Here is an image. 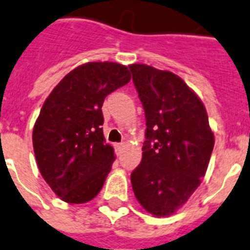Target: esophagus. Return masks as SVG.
Instances as JSON below:
<instances>
[{"instance_id": "obj_1", "label": "esophagus", "mask_w": 250, "mask_h": 250, "mask_svg": "<svg viewBox=\"0 0 250 250\" xmlns=\"http://www.w3.org/2000/svg\"><path fill=\"white\" fill-rule=\"evenodd\" d=\"M116 151H117V154H120V152L123 151L124 147H125V143H116Z\"/></svg>"}]
</instances>
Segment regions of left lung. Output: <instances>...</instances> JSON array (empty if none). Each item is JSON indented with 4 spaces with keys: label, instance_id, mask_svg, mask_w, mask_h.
Wrapping results in <instances>:
<instances>
[{
    "label": "left lung",
    "instance_id": "left-lung-1",
    "mask_svg": "<svg viewBox=\"0 0 250 250\" xmlns=\"http://www.w3.org/2000/svg\"><path fill=\"white\" fill-rule=\"evenodd\" d=\"M146 117L142 162L130 176L147 212L169 216L201 184L214 148V133L202 100L171 71L145 63L129 66Z\"/></svg>",
    "mask_w": 250,
    "mask_h": 250
}]
</instances>
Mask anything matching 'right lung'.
<instances>
[{
	"mask_svg": "<svg viewBox=\"0 0 250 250\" xmlns=\"http://www.w3.org/2000/svg\"><path fill=\"white\" fill-rule=\"evenodd\" d=\"M130 81L117 62H87L63 77L44 102L32 131L39 171L60 198L84 204L102 190L115 162L103 134L104 99Z\"/></svg>",
	"mask_w": 250,
	"mask_h": 250,
	"instance_id": "1",
	"label": "right lung"
}]
</instances>
